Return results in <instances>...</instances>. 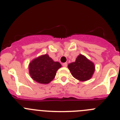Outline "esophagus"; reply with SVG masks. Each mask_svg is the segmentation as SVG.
<instances>
[{
    "mask_svg": "<svg viewBox=\"0 0 120 120\" xmlns=\"http://www.w3.org/2000/svg\"><path fill=\"white\" fill-rule=\"evenodd\" d=\"M62 65L63 67H67V62H65V63H63L62 64Z\"/></svg>",
    "mask_w": 120,
    "mask_h": 120,
    "instance_id": "obj_1",
    "label": "esophagus"
}]
</instances>
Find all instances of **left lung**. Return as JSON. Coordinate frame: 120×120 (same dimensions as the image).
I'll return each mask as SVG.
<instances>
[{
    "instance_id": "left-lung-1",
    "label": "left lung",
    "mask_w": 120,
    "mask_h": 120,
    "mask_svg": "<svg viewBox=\"0 0 120 120\" xmlns=\"http://www.w3.org/2000/svg\"><path fill=\"white\" fill-rule=\"evenodd\" d=\"M68 67L73 77L81 81L89 80L95 69L94 64L82 55H79L76 61L68 64Z\"/></svg>"
}]
</instances>
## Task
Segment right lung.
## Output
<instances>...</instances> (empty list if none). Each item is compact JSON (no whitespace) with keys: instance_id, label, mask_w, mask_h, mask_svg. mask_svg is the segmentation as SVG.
Wrapping results in <instances>:
<instances>
[{"instance_id":"obj_1","label":"right lung","mask_w":120,"mask_h":120,"mask_svg":"<svg viewBox=\"0 0 120 120\" xmlns=\"http://www.w3.org/2000/svg\"><path fill=\"white\" fill-rule=\"evenodd\" d=\"M61 64L55 62L44 55L34 59L29 66V73L33 79L40 83H49L55 78Z\"/></svg>"}]
</instances>
